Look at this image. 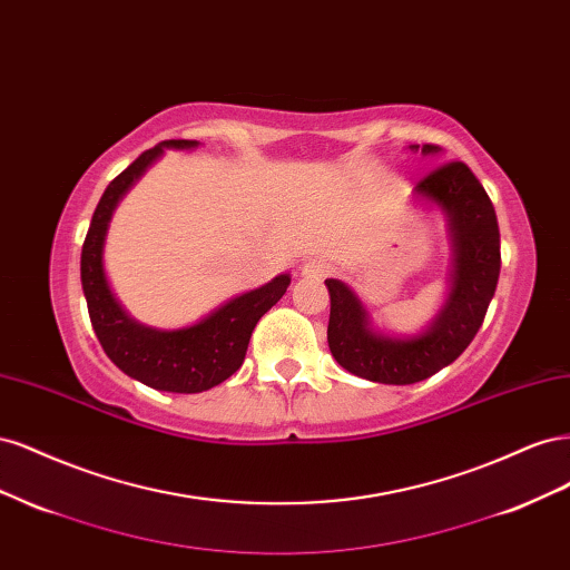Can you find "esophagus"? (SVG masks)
I'll return each mask as SVG.
<instances>
[{"mask_svg":"<svg viewBox=\"0 0 570 570\" xmlns=\"http://www.w3.org/2000/svg\"><path fill=\"white\" fill-rule=\"evenodd\" d=\"M327 273H331V266H327L323 258H308V262L302 266L304 278H312V281H321Z\"/></svg>","mask_w":570,"mask_h":570,"instance_id":"obj_1","label":"esophagus"}]
</instances>
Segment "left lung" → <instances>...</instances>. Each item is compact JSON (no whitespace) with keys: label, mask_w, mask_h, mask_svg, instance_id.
I'll list each match as a JSON object with an SVG mask.
<instances>
[{"label":"left lung","mask_w":570,"mask_h":570,"mask_svg":"<svg viewBox=\"0 0 570 570\" xmlns=\"http://www.w3.org/2000/svg\"><path fill=\"white\" fill-rule=\"evenodd\" d=\"M423 151L433 154L438 145H423ZM416 193L440 204L450 216L456 256L450 302L430 331L413 340L377 335L354 292L340 281H325L331 292V352L342 368L373 383L411 385L450 366L485 321L502 268L494 206L469 166L463 161L438 166L419 180Z\"/></svg>","instance_id":"8db88e82"}]
</instances>
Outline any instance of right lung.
I'll return each mask as SVG.
<instances>
[{
	"label": "right lung",
	"instance_id": "add662e5",
	"mask_svg": "<svg viewBox=\"0 0 570 570\" xmlns=\"http://www.w3.org/2000/svg\"><path fill=\"white\" fill-rule=\"evenodd\" d=\"M195 140H166L142 151L124 174H118L101 195L92 223L85 235L80 256V281L95 335L101 350L126 375L154 390L195 394L204 392L243 366L249 337L268 308L278 302L289 285V275H278L268 285L245 292L209 318L180 331H154L128 318L114 299L101 268V243L107 223L120 195L142 176V170L159 157L164 147H195Z\"/></svg>",
	"mask_w": 570,
	"mask_h": 570
}]
</instances>
